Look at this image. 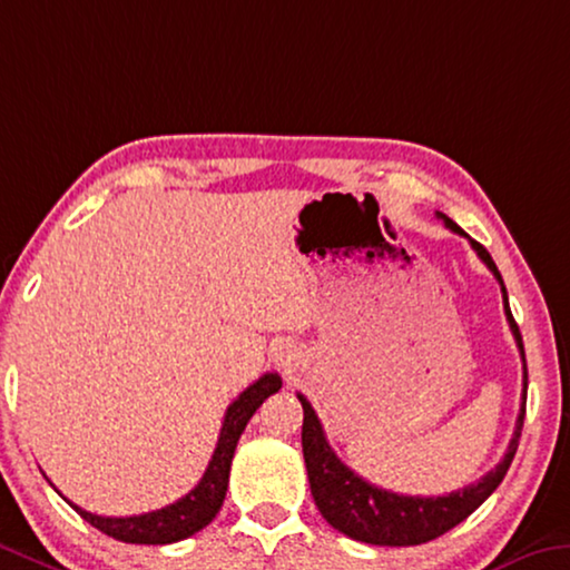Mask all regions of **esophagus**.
Instances as JSON below:
<instances>
[{"mask_svg": "<svg viewBox=\"0 0 570 570\" xmlns=\"http://www.w3.org/2000/svg\"><path fill=\"white\" fill-rule=\"evenodd\" d=\"M276 363H282L284 367H292V352H276Z\"/></svg>", "mask_w": 570, "mask_h": 570, "instance_id": "obj_1", "label": "esophagus"}]
</instances>
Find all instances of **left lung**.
<instances>
[{
	"instance_id": "1",
	"label": "left lung",
	"mask_w": 570,
	"mask_h": 570,
	"mask_svg": "<svg viewBox=\"0 0 570 570\" xmlns=\"http://www.w3.org/2000/svg\"><path fill=\"white\" fill-rule=\"evenodd\" d=\"M449 230L459 233V236H466V233L459 228V225L446 218V215L436 213ZM472 248L476 250L487 268L492 271L497 282L502 286V302H504V314H508L510 330L514 334V342H518L520 357H522V405L518 423H514V433L510 439L508 454L500 464H497L492 472H487L482 480L474 484H466L462 490L439 494V497H411V494H399L387 492L381 487L370 484L363 476L352 472L347 464H342L337 454H334L332 446L327 444V436H324V429L314 413L312 403L299 393L302 409H304V423H302V449H304V462H306V474H309V487L312 497L317 502L322 518L330 522L334 530L345 532L347 538L360 540V543L370 546H421L429 543V540L444 535L446 530L456 528L459 522H464L469 514H472L480 504L490 497L500 482L508 474V469L514 459V451L520 444L522 433V421H525V399H528V365H525V347H522V334L518 330V322L512 320L510 304H508V288L497 271L494 261L484 246L469 238Z\"/></svg>"
}]
</instances>
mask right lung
Masks as SVG:
<instances>
[{
	"instance_id": "1",
	"label": "right lung",
	"mask_w": 570,
	"mask_h": 570,
	"mask_svg": "<svg viewBox=\"0 0 570 570\" xmlns=\"http://www.w3.org/2000/svg\"><path fill=\"white\" fill-rule=\"evenodd\" d=\"M282 387V377L276 373L261 375L256 383L248 385L236 401L228 405L223 419V429L218 436V446L213 451L210 464H207L203 480L195 484V490H189L185 497H179L177 502L167 504V508L131 514V518H104V514L86 512L70 500H66L80 518L90 525L106 532L108 538L121 540V543H137V546H167L177 543L195 535L197 530L210 525L215 514L223 508L225 492H228V476H230V462L236 454L238 439L250 415L258 411V405L264 403L268 395H274Z\"/></svg>"
}]
</instances>
